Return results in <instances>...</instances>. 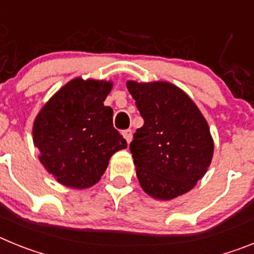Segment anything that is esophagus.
Listing matches in <instances>:
<instances>
[{
    "label": "esophagus",
    "mask_w": 254,
    "mask_h": 254,
    "mask_svg": "<svg viewBox=\"0 0 254 254\" xmlns=\"http://www.w3.org/2000/svg\"><path fill=\"white\" fill-rule=\"evenodd\" d=\"M122 134H123V137L126 138V141H127V142H131L132 141V131L131 129H125V131L122 132Z\"/></svg>",
    "instance_id": "esophagus-1"
}]
</instances>
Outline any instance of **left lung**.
<instances>
[{"instance_id":"8db88e82","label":"left lung","mask_w":254,"mask_h":254,"mask_svg":"<svg viewBox=\"0 0 254 254\" xmlns=\"http://www.w3.org/2000/svg\"><path fill=\"white\" fill-rule=\"evenodd\" d=\"M143 126L129 151L142 190L154 198L186 193L205 176L214 154L207 122L185 91L169 82H127Z\"/></svg>"}]
</instances>
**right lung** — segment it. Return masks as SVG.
I'll use <instances>...</instances> for the list:
<instances>
[{
	"mask_svg": "<svg viewBox=\"0 0 254 254\" xmlns=\"http://www.w3.org/2000/svg\"><path fill=\"white\" fill-rule=\"evenodd\" d=\"M111 82L75 78L38 114L33 127L40 163L67 187L87 188L99 181L114 152L127 141L113 127L104 100Z\"/></svg>",
	"mask_w": 254,
	"mask_h": 254,
	"instance_id": "obj_1",
	"label": "right lung"
}]
</instances>
